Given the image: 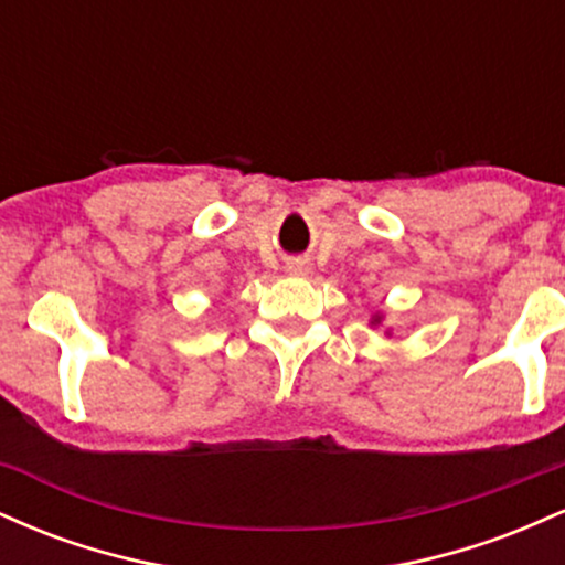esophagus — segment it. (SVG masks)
Here are the masks:
<instances>
[{
	"mask_svg": "<svg viewBox=\"0 0 565 565\" xmlns=\"http://www.w3.org/2000/svg\"><path fill=\"white\" fill-rule=\"evenodd\" d=\"M289 274L305 276V274H308V263H305V260H291L289 263Z\"/></svg>",
	"mask_w": 565,
	"mask_h": 565,
	"instance_id": "esophagus-1",
	"label": "esophagus"
}]
</instances>
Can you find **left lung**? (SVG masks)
<instances>
[{
  "mask_svg": "<svg viewBox=\"0 0 565 565\" xmlns=\"http://www.w3.org/2000/svg\"><path fill=\"white\" fill-rule=\"evenodd\" d=\"M372 323H380V316H377V319H374V321H372Z\"/></svg>",
  "mask_w": 565,
  "mask_h": 565,
  "instance_id": "8db88e82",
  "label": "left lung"
}]
</instances>
